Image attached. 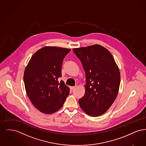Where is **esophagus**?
I'll return each instance as SVG.
<instances>
[{"instance_id": "esophagus-1", "label": "esophagus", "mask_w": 146, "mask_h": 146, "mask_svg": "<svg viewBox=\"0 0 146 146\" xmlns=\"http://www.w3.org/2000/svg\"><path fill=\"white\" fill-rule=\"evenodd\" d=\"M76 88V86H70V89L71 90H73L75 89Z\"/></svg>"}]
</instances>
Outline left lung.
Returning a JSON list of instances; mask_svg holds the SVG:
<instances>
[{"mask_svg": "<svg viewBox=\"0 0 146 146\" xmlns=\"http://www.w3.org/2000/svg\"><path fill=\"white\" fill-rule=\"evenodd\" d=\"M85 72V92L79 100L80 108L91 117L104 114L118 95L120 74L111 53L96 44L73 49Z\"/></svg>", "mask_w": 146, "mask_h": 146, "instance_id": "8db88e82", "label": "left lung"}]
</instances>
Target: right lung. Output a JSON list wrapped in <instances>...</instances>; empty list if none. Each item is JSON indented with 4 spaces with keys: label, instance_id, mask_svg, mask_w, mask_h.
I'll list each match as a JSON object with an SVG mask.
<instances>
[{
    "label": "right lung",
    "instance_id": "obj_1",
    "mask_svg": "<svg viewBox=\"0 0 146 146\" xmlns=\"http://www.w3.org/2000/svg\"><path fill=\"white\" fill-rule=\"evenodd\" d=\"M70 49L45 46L36 51L27 65L23 80L32 104L42 113L52 114L61 108L70 88L61 77L62 64Z\"/></svg>",
    "mask_w": 146,
    "mask_h": 146
}]
</instances>
